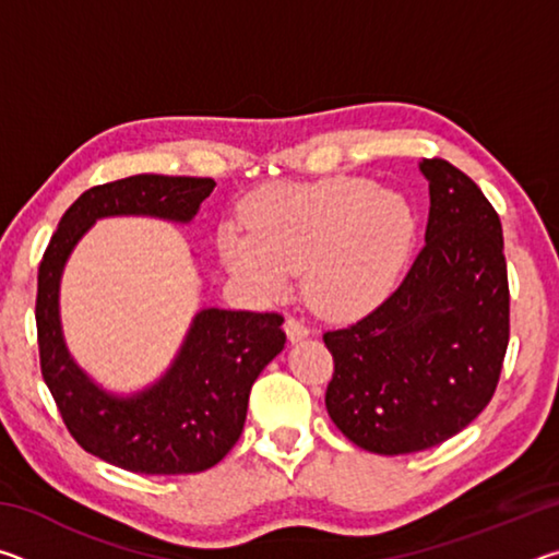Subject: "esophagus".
I'll return each mask as SVG.
<instances>
[{
	"label": "esophagus",
	"instance_id": "1",
	"mask_svg": "<svg viewBox=\"0 0 559 559\" xmlns=\"http://www.w3.org/2000/svg\"><path fill=\"white\" fill-rule=\"evenodd\" d=\"M283 328H286V335H288L290 343H300V340H306L310 335V330L296 318H288L286 325H283Z\"/></svg>",
	"mask_w": 559,
	"mask_h": 559
}]
</instances>
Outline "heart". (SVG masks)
Here are the masks:
<instances>
[{"mask_svg": "<svg viewBox=\"0 0 559 559\" xmlns=\"http://www.w3.org/2000/svg\"><path fill=\"white\" fill-rule=\"evenodd\" d=\"M241 219L246 229L226 224L216 236L226 273L269 302L302 271V296L325 318L374 308L400 278L416 234L409 200L362 177L269 185L246 200Z\"/></svg>", "mask_w": 559, "mask_h": 559, "instance_id": "obj_1", "label": "heart"}]
</instances>
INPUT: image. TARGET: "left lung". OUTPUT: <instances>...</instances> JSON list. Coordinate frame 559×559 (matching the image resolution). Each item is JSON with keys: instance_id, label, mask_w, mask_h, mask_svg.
I'll list each match as a JSON object with an SVG mask.
<instances>
[{"instance_id": "1", "label": "left lung", "mask_w": 559, "mask_h": 559, "mask_svg": "<svg viewBox=\"0 0 559 559\" xmlns=\"http://www.w3.org/2000/svg\"><path fill=\"white\" fill-rule=\"evenodd\" d=\"M427 243L380 308L323 340L335 359L325 406L355 447L400 456L466 429L496 392L510 333L503 229L478 185L421 159Z\"/></svg>"}]
</instances>
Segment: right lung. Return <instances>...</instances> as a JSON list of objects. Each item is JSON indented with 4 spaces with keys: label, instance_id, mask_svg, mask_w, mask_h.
<instances>
[{
    "label": "right lung",
    "instance_id": "add662e5",
    "mask_svg": "<svg viewBox=\"0 0 559 559\" xmlns=\"http://www.w3.org/2000/svg\"><path fill=\"white\" fill-rule=\"evenodd\" d=\"M214 179L135 175L93 187L61 216L39 266L36 330L41 374L71 437L93 456L150 476L200 473L239 441L257 377L286 335L276 313L204 306L167 370L143 390H106L71 355L61 325V278L93 224L110 216H150L192 224Z\"/></svg>",
    "mask_w": 559,
    "mask_h": 559
}]
</instances>
